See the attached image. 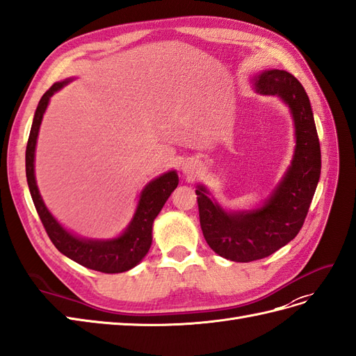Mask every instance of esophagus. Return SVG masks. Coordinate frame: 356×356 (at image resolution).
<instances>
[{"label":"esophagus","mask_w":356,"mask_h":356,"mask_svg":"<svg viewBox=\"0 0 356 356\" xmlns=\"http://www.w3.org/2000/svg\"><path fill=\"white\" fill-rule=\"evenodd\" d=\"M181 170H184L186 176H193L194 172L197 171V165H195V163H185L184 168H181Z\"/></svg>","instance_id":"esophagus-1"}]
</instances>
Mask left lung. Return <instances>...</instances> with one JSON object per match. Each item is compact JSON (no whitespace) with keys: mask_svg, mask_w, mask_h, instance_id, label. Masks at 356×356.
<instances>
[{"mask_svg":"<svg viewBox=\"0 0 356 356\" xmlns=\"http://www.w3.org/2000/svg\"><path fill=\"white\" fill-rule=\"evenodd\" d=\"M254 90L278 96L289 106L295 127V152L284 176L256 209L225 211L204 185L195 194L203 236L218 256L247 263L265 259L295 239L321 179V144L313 109L304 87L286 70H263L252 76Z\"/></svg>","mask_w":356,"mask_h":356,"instance_id":"obj_1","label":"left lung"}]
</instances>
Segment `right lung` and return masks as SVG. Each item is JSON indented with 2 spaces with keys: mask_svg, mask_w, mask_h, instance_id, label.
<instances>
[{
  "mask_svg": "<svg viewBox=\"0 0 356 356\" xmlns=\"http://www.w3.org/2000/svg\"><path fill=\"white\" fill-rule=\"evenodd\" d=\"M72 81L74 79L67 78L54 84L42 96L38 108H35L29 144H26L25 150V172L30 194L44 230H47L49 239L61 254H65L70 260L93 270L105 273L126 272L138 265L145 257V254L149 252L152 245L153 221L161 212V209L165 204L172 191L177 188L179 176L176 170H171L163 172L159 177L150 180L141 191L138 204H136L131 222L115 238H81V236L69 232L66 227H63L57 221V218L49 212V209L44 204L40 195L34 175V158L39 129L43 120V114L49 105V100L54 93H57L58 90L72 83Z\"/></svg>",
  "mask_w": 356,
  "mask_h": 356,
  "instance_id": "add662e5",
  "label": "right lung"
}]
</instances>
